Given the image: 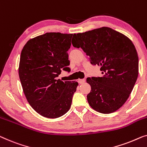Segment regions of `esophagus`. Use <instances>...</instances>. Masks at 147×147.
Returning <instances> with one entry per match:
<instances>
[{
	"label": "esophagus",
	"instance_id": "1",
	"mask_svg": "<svg viewBox=\"0 0 147 147\" xmlns=\"http://www.w3.org/2000/svg\"><path fill=\"white\" fill-rule=\"evenodd\" d=\"M85 82H86V80H85V79H80V80H78L79 84H84Z\"/></svg>",
	"mask_w": 147,
	"mask_h": 147
}]
</instances>
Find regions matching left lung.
I'll return each instance as SVG.
<instances>
[{
	"label": "left lung",
	"mask_w": 147,
	"mask_h": 147,
	"mask_svg": "<svg viewBox=\"0 0 147 147\" xmlns=\"http://www.w3.org/2000/svg\"><path fill=\"white\" fill-rule=\"evenodd\" d=\"M74 47L81 48L93 65L101 66L102 77L88 78L91 91L87 96L91 107L109 114L124 105L139 74V58L129 38L109 27L74 34Z\"/></svg>",
	"instance_id": "left-lung-1"
}]
</instances>
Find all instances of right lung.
Segmentation results:
<instances>
[{
	"instance_id": "add662e5",
	"label": "right lung",
	"mask_w": 147,
	"mask_h": 147,
	"mask_svg": "<svg viewBox=\"0 0 147 147\" xmlns=\"http://www.w3.org/2000/svg\"><path fill=\"white\" fill-rule=\"evenodd\" d=\"M72 34L48 32L29 40L21 52L18 74L30 105L40 115L55 119L71 107L77 82L57 80L69 69Z\"/></svg>"
}]
</instances>
